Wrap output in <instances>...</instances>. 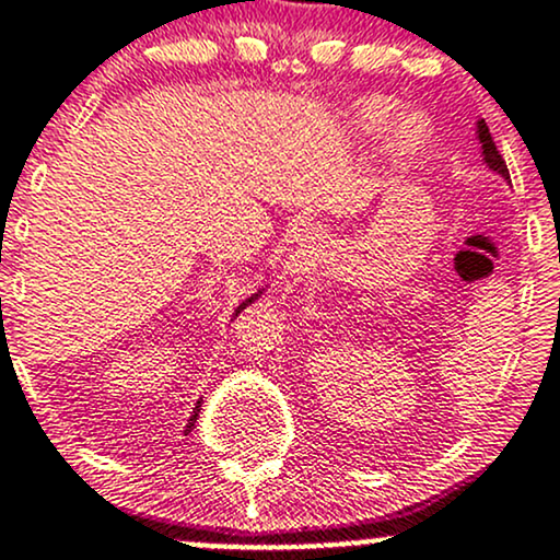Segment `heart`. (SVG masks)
I'll list each match as a JSON object with an SVG mask.
<instances>
[{
    "instance_id": "1",
    "label": "heart",
    "mask_w": 560,
    "mask_h": 560,
    "mask_svg": "<svg viewBox=\"0 0 560 560\" xmlns=\"http://www.w3.org/2000/svg\"><path fill=\"white\" fill-rule=\"evenodd\" d=\"M396 102L390 98H366L357 107V125L361 133H380V130L387 128V122L396 115ZM427 141V125L419 120V117H404L398 122L396 133H393V149H396L398 156L409 160V156L419 154Z\"/></svg>"
}]
</instances>
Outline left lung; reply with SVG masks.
<instances>
[{
  "label": "left lung",
  "mask_w": 560,
  "mask_h": 560,
  "mask_svg": "<svg viewBox=\"0 0 560 560\" xmlns=\"http://www.w3.org/2000/svg\"><path fill=\"white\" fill-rule=\"evenodd\" d=\"M477 133H479V141H482V154H485V162H488L490 167L495 170V173H501V175L505 177V180H511L509 167H505V160L501 156V151H498L495 141H492L488 122L479 120V122H477Z\"/></svg>",
  "instance_id": "left-lung-1"
}]
</instances>
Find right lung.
Masks as SVG:
<instances>
[{"label":"right lung","instance_id":"add662e5","mask_svg":"<svg viewBox=\"0 0 560 560\" xmlns=\"http://www.w3.org/2000/svg\"><path fill=\"white\" fill-rule=\"evenodd\" d=\"M256 295H259V293H256ZM256 295H252V299H248V301H246V304H241V306H238V312H235V314H241V308H246L248 304H254V301H256ZM199 406H201V400H199ZM199 406H196L194 417H190V419H188V432H190V430H194V422H196V417H199Z\"/></svg>","mask_w":560,"mask_h":560}]
</instances>
